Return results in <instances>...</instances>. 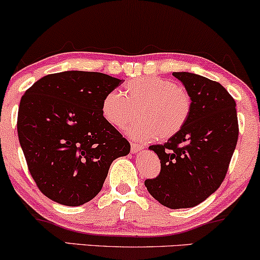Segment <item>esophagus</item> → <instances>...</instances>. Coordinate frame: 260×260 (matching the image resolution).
Segmentation results:
<instances>
[{
	"label": "esophagus",
	"mask_w": 260,
	"mask_h": 260,
	"mask_svg": "<svg viewBox=\"0 0 260 260\" xmlns=\"http://www.w3.org/2000/svg\"><path fill=\"white\" fill-rule=\"evenodd\" d=\"M144 149L142 144H137V143H132L131 144V150H132V154H138Z\"/></svg>",
	"instance_id": "1"
}]
</instances>
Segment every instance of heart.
I'll return each instance as SVG.
<instances>
[{
  "label": "heart",
  "instance_id": "b5f03b06",
  "mask_svg": "<svg viewBox=\"0 0 260 260\" xmlns=\"http://www.w3.org/2000/svg\"><path fill=\"white\" fill-rule=\"evenodd\" d=\"M138 110V118L127 128L137 140L156 137L166 140L183 129L192 111V98L186 89L159 77H139L127 82L123 95L111 91L104 98L101 113L109 124L123 129Z\"/></svg>",
  "mask_w": 260,
  "mask_h": 260
}]
</instances>
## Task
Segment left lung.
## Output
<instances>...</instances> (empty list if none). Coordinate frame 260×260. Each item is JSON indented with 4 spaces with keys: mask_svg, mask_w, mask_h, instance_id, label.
I'll return each mask as SVG.
<instances>
[{
    "mask_svg": "<svg viewBox=\"0 0 260 260\" xmlns=\"http://www.w3.org/2000/svg\"><path fill=\"white\" fill-rule=\"evenodd\" d=\"M192 98L186 126L165 144L150 145L160 174L148 178V192L170 209L193 208L220 187L238 139L234 98L220 83L188 72H174Z\"/></svg>",
    "mask_w": 260,
    "mask_h": 260,
    "instance_id": "left-lung-1",
    "label": "left lung"
}]
</instances>
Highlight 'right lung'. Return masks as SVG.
<instances>
[{
    "instance_id": "right-lung-1",
    "label": "right lung",
    "mask_w": 260,
    "mask_h": 260,
    "mask_svg": "<svg viewBox=\"0 0 260 260\" xmlns=\"http://www.w3.org/2000/svg\"><path fill=\"white\" fill-rule=\"evenodd\" d=\"M121 79L67 71L45 76L22 96L17 131L26 165L51 201L78 207L103 188L112 161L129 153L126 138L101 113Z\"/></svg>"
}]
</instances>
